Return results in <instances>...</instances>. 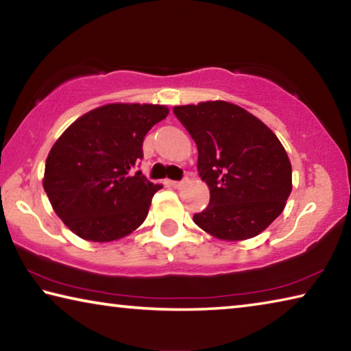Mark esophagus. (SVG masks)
Returning a JSON list of instances; mask_svg holds the SVG:
<instances>
[{
	"instance_id": "esophagus-1",
	"label": "esophagus",
	"mask_w": 351,
	"mask_h": 351,
	"mask_svg": "<svg viewBox=\"0 0 351 351\" xmlns=\"http://www.w3.org/2000/svg\"><path fill=\"white\" fill-rule=\"evenodd\" d=\"M169 184L173 189H181L182 186H184V182L182 181H169Z\"/></svg>"
}]
</instances>
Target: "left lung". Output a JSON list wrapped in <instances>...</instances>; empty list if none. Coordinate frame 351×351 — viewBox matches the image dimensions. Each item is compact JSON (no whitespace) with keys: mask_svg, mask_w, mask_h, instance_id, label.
<instances>
[{"mask_svg":"<svg viewBox=\"0 0 351 351\" xmlns=\"http://www.w3.org/2000/svg\"><path fill=\"white\" fill-rule=\"evenodd\" d=\"M173 112L198 147V171L209 206L193 221L212 237L243 241L268 228L293 190L282 142L258 117L224 100L178 105Z\"/></svg>","mask_w":351,"mask_h":351,"instance_id":"1","label":"left lung"}]
</instances>
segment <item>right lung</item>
Returning <instances> with one entry per match:
<instances>
[{"label":"right lung","instance_id":"obj_1","mask_svg":"<svg viewBox=\"0 0 351 351\" xmlns=\"http://www.w3.org/2000/svg\"><path fill=\"white\" fill-rule=\"evenodd\" d=\"M169 116L165 105L108 104L85 112L64 130L46 158L43 189L64 226L83 240L123 239L148 215L162 189L133 175L142 142Z\"/></svg>","mask_w":351,"mask_h":351}]
</instances>
